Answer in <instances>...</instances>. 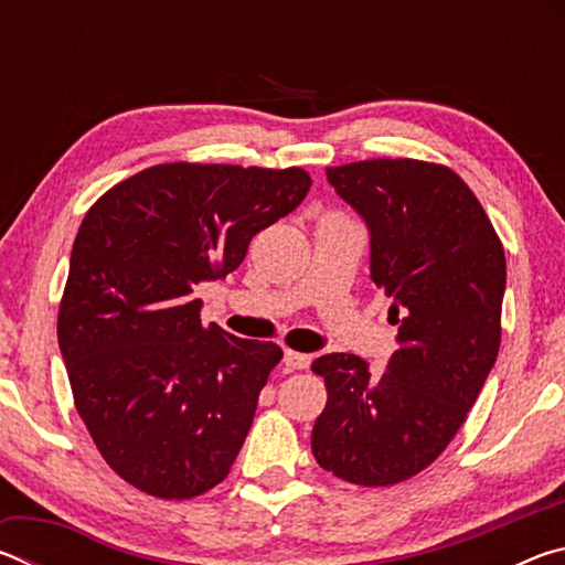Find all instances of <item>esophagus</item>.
<instances>
[{
    "label": "esophagus",
    "instance_id": "34e87169",
    "mask_svg": "<svg viewBox=\"0 0 565 565\" xmlns=\"http://www.w3.org/2000/svg\"><path fill=\"white\" fill-rule=\"evenodd\" d=\"M284 363H286V369H291V371H301V369H309V363H311V356L309 353H299V351H284Z\"/></svg>",
    "mask_w": 565,
    "mask_h": 565
}]
</instances>
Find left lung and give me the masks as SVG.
<instances>
[{"mask_svg":"<svg viewBox=\"0 0 565 565\" xmlns=\"http://www.w3.org/2000/svg\"><path fill=\"white\" fill-rule=\"evenodd\" d=\"M329 184L369 226L371 281L391 303L398 349L371 376L353 353H327L313 374L329 401L311 431L323 471L391 486L451 444L501 347L505 254L466 181L418 159L329 167Z\"/></svg>","mask_w":565,"mask_h":565,"instance_id":"8db88e82","label":"left lung"}]
</instances>
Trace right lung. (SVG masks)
Returning <instances> with one entry per match:
<instances>
[{
  "label": "right lung",
  "instance_id": "add662e5",
  "mask_svg": "<svg viewBox=\"0 0 565 565\" xmlns=\"http://www.w3.org/2000/svg\"><path fill=\"white\" fill-rule=\"evenodd\" d=\"M303 169L159 164L111 186L74 238L56 337L74 406L114 471L167 501L222 483L284 351L202 323L224 279L309 194Z\"/></svg>",
  "mask_w": 565,
  "mask_h": 565
}]
</instances>
